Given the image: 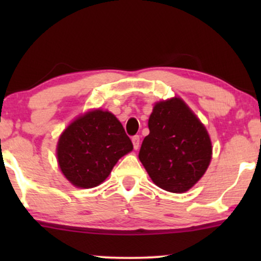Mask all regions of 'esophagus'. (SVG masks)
Returning a JSON list of instances; mask_svg holds the SVG:
<instances>
[{"label":"esophagus","instance_id":"1","mask_svg":"<svg viewBox=\"0 0 261 261\" xmlns=\"http://www.w3.org/2000/svg\"><path fill=\"white\" fill-rule=\"evenodd\" d=\"M133 143H134V148L137 149L140 147V136L139 135H135V136H133Z\"/></svg>","mask_w":261,"mask_h":261}]
</instances>
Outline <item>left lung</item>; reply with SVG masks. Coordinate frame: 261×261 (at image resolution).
Masks as SVG:
<instances>
[{"label":"left lung","instance_id":"obj_1","mask_svg":"<svg viewBox=\"0 0 261 261\" xmlns=\"http://www.w3.org/2000/svg\"><path fill=\"white\" fill-rule=\"evenodd\" d=\"M149 134L139 153L155 185L184 193L196 184L211 161L206 128L180 98L157 103L148 120Z\"/></svg>","mask_w":261,"mask_h":261}]
</instances>
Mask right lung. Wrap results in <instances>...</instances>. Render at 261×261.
I'll return each instance as SVG.
<instances>
[{
  "instance_id": "add662e5",
  "label": "right lung",
  "mask_w": 261,
  "mask_h": 261,
  "mask_svg": "<svg viewBox=\"0 0 261 261\" xmlns=\"http://www.w3.org/2000/svg\"><path fill=\"white\" fill-rule=\"evenodd\" d=\"M133 148L130 137L112 113L93 110L60 136L58 161L74 187L89 189L106 180L116 162Z\"/></svg>"
}]
</instances>
